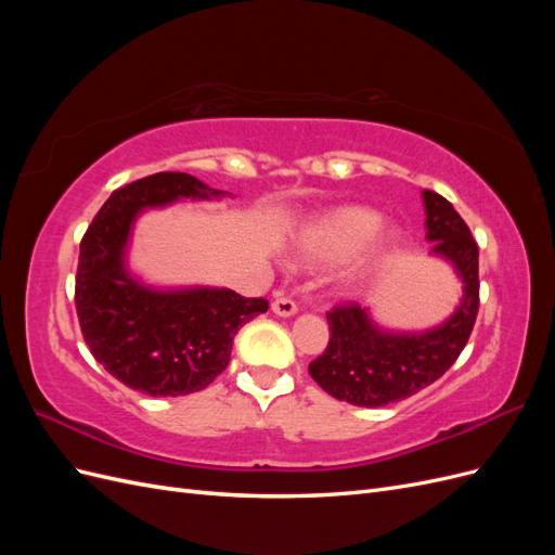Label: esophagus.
Segmentation results:
<instances>
[{
	"instance_id": "1",
	"label": "esophagus",
	"mask_w": 555,
	"mask_h": 555,
	"mask_svg": "<svg viewBox=\"0 0 555 555\" xmlns=\"http://www.w3.org/2000/svg\"><path fill=\"white\" fill-rule=\"evenodd\" d=\"M271 310L278 314V317H294L298 312L296 304L289 298H275L271 304Z\"/></svg>"
}]
</instances>
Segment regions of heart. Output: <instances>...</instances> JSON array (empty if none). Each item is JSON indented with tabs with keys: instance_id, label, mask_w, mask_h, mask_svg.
Returning <instances> with one entry per match:
<instances>
[{
	"instance_id": "1",
	"label": "heart",
	"mask_w": 555,
	"mask_h": 555,
	"mask_svg": "<svg viewBox=\"0 0 555 555\" xmlns=\"http://www.w3.org/2000/svg\"><path fill=\"white\" fill-rule=\"evenodd\" d=\"M402 249L400 229L359 204L333 206L312 215L292 236L294 257L310 268L333 266L331 289L354 298L371 289Z\"/></svg>"
}]
</instances>
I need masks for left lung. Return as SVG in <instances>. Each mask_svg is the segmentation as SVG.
I'll return each instance as SVG.
<instances>
[{
    "label": "left lung",
    "mask_w": 555,
    "mask_h": 555,
    "mask_svg": "<svg viewBox=\"0 0 555 555\" xmlns=\"http://www.w3.org/2000/svg\"><path fill=\"white\" fill-rule=\"evenodd\" d=\"M428 255L461 282L453 312L428 328L382 326L371 308L340 306L326 314L331 340L308 371L326 393L349 405L382 408L440 379L459 359L479 310V249L449 201L424 190Z\"/></svg>",
    "instance_id": "8db88e82"
}]
</instances>
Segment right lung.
Here are the masks:
<instances>
[{"label": "right lung", "mask_w": 555, "mask_h": 555, "mask_svg": "<svg viewBox=\"0 0 555 555\" xmlns=\"http://www.w3.org/2000/svg\"><path fill=\"white\" fill-rule=\"evenodd\" d=\"M190 173H155L115 190L80 241L76 310L92 357L147 396H188L206 389L231 357L243 324L268 310L263 298L227 287H164L129 266L133 227L145 210L180 201H222Z\"/></svg>", "instance_id": "right-lung-1"}]
</instances>
